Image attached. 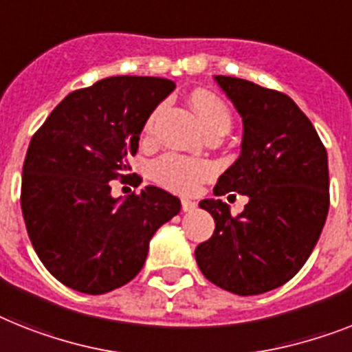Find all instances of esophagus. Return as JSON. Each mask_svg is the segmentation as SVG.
I'll return each instance as SVG.
<instances>
[{
    "mask_svg": "<svg viewBox=\"0 0 352 352\" xmlns=\"http://www.w3.org/2000/svg\"><path fill=\"white\" fill-rule=\"evenodd\" d=\"M196 207H197L196 203L190 201V199H182V210L183 212H192Z\"/></svg>",
    "mask_w": 352,
    "mask_h": 352,
    "instance_id": "34e87169",
    "label": "esophagus"
}]
</instances>
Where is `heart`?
Here are the masks:
<instances>
[{"label":"heart","mask_w":352,"mask_h":352,"mask_svg":"<svg viewBox=\"0 0 352 352\" xmlns=\"http://www.w3.org/2000/svg\"><path fill=\"white\" fill-rule=\"evenodd\" d=\"M190 104L207 133L219 129V127H225V129L230 127V111H228L226 104L216 95L197 89L190 95ZM158 113L160 109L151 113V117L145 122V133H153ZM214 173H216V167L208 160L188 158V156L174 155V153L160 156L153 164V178L162 187L178 194L196 192L199 185L210 179Z\"/></svg>","instance_id":"1"}]
</instances>
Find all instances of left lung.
Listing matches in <instances>:
<instances>
[{
	"label": "left lung",
	"instance_id": "left-lung-1",
	"mask_svg": "<svg viewBox=\"0 0 352 352\" xmlns=\"http://www.w3.org/2000/svg\"><path fill=\"white\" fill-rule=\"evenodd\" d=\"M243 117L241 156L214 187V196L246 194L232 216L221 199L199 207L216 221L196 248L212 284L235 295H259L286 284L311 255L329 212L327 151L311 120L286 93L245 78L216 75Z\"/></svg>",
	"mask_w": 352,
	"mask_h": 352
}]
</instances>
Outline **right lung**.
Masks as SVG:
<instances>
[{
	"mask_svg": "<svg viewBox=\"0 0 352 352\" xmlns=\"http://www.w3.org/2000/svg\"><path fill=\"white\" fill-rule=\"evenodd\" d=\"M176 84L160 77H109L65 97L34 133L21 179L26 232L45 268L75 292L102 295L138 275L160 226L182 208L147 185L124 201V179L149 115Z\"/></svg>",
	"mask_w": 352,
	"mask_h": 352,
	"instance_id": "add662e5",
	"label": "right lung"
}]
</instances>
